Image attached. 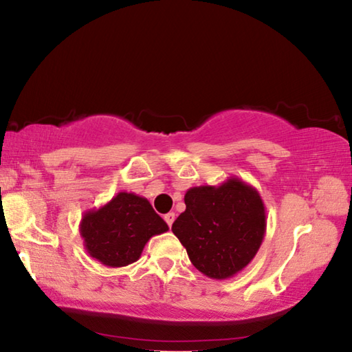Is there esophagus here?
Returning a JSON list of instances; mask_svg holds the SVG:
<instances>
[{
    "mask_svg": "<svg viewBox=\"0 0 352 352\" xmlns=\"http://www.w3.org/2000/svg\"><path fill=\"white\" fill-rule=\"evenodd\" d=\"M164 220H166V223L169 225V228L172 226V223H174V220H175V212H168V214H164Z\"/></svg>",
    "mask_w": 352,
    "mask_h": 352,
    "instance_id": "1",
    "label": "esophagus"
}]
</instances>
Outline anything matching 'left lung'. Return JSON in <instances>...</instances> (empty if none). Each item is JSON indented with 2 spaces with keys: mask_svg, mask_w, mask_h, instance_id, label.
Segmentation results:
<instances>
[{
  "mask_svg": "<svg viewBox=\"0 0 352 352\" xmlns=\"http://www.w3.org/2000/svg\"><path fill=\"white\" fill-rule=\"evenodd\" d=\"M172 223L195 269L212 279H228L253 261L265 234V206L256 188L236 177L220 186H194Z\"/></svg>",
  "mask_w": 352,
  "mask_h": 352,
  "instance_id": "obj_1",
  "label": "left lung"
}]
</instances>
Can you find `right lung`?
I'll list each match as a JSON object with an SVG mask.
<instances>
[{
	"instance_id": "obj_1",
	"label": "right lung",
	"mask_w": 352,
	"mask_h": 352,
	"mask_svg": "<svg viewBox=\"0 0 352 352\" xmlns=\"http://www.w3.org/2000/svg\"><path fill=\"white\" fill-rule=\"evenodd\" d=\"M168 230L147 199L126 190L98 210L87 211L80 220L87 253L107 267H126L138 261L148 239Z\"/></svg>"
}]
</instances>
